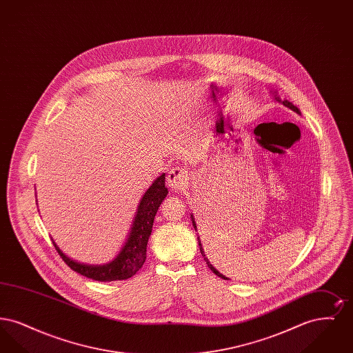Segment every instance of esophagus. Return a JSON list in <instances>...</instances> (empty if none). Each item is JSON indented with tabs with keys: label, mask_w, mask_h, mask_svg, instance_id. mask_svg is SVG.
Segmentation results:
<instances>
[{
	"label": "esophagus",
	"mask_w": 353,
	"mask_h": 353,
	"mask_svg": "<svg viewBox=\"0 0 353 353\" xmlns=\"http://www.w3.org/2000/svg\"><path fill=\"white\" fill-rule=\"evenodd\" d=\"M188 180H189V174H188V170L186 169L180 168V167H176V168L170 169L168 172V176H167V183L172 189H176V190H180V189H184L186 184H188Z\"/></svg>",
	"instance_id": "34e87169"
}]
</instances>
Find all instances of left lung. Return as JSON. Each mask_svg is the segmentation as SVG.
Instances as JSON below:
<instances>
[{
    "label": "left lung",
    "mask_w": 353,
    "mask_h": 353,
    "mask_svg": "<svg viewBox=\"0 0 353 353\" xmlns=\"http://www.w3.org/2000/svg\"><path fill=\"white\" fill-rule=\"evenodd\" d=\"M275 97V99L278 101H282L281 99H279V97H276V95H274ZM282 104L283 105H285V107H288L290 110H292L294 112H296V114H301V111H299V108L296 107V105H294L291 101H282ZM192 217V222H193V226H194V229L197 230V226H196V222H194V219H193V216H190ZM197 239H199V246H200V252H201L202 256H203V259H205V262H206V265H208V268L209 269L212 270L217 276H219V278H222V279H225V281H229V278H226L225 275H222L221 272H219V270L216 269V268H213V265L209 262V259L205 256V252H203V249H202V245H201V241H200V236H197Z\"/></svg>",
    "instance_id": "left-lung-1"
}]
</instances>
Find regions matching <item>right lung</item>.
I'll use <instances>...</instances> for the list:
<instances>
[{
    "instance_id": "add662e5",
    "label": "right lung",
    "mask_w": 353,
    "mask_h": 353,
    "mask_svg": "<svg viewBox=\"0 0 353 353\" xmlns=\"http://www.w3.org/2000/svg\"><path fill=\"white\" fill-rule=\"evenodd\" d=\"M167 194H168V189L165 188V173H163L152 183L151 186L147 189V192L141 197L127 242L110 263L92 266V265H83V263L75 262L61 252V249L52 241L55 250L66 262L70 269L90 279L99 281V282L128 279L134 276V274L143 268L145 262L147 243L152 233L153 219L157 213L159 206L161 205V202L164 201Z\"/></svg>"
}]
</instances>
